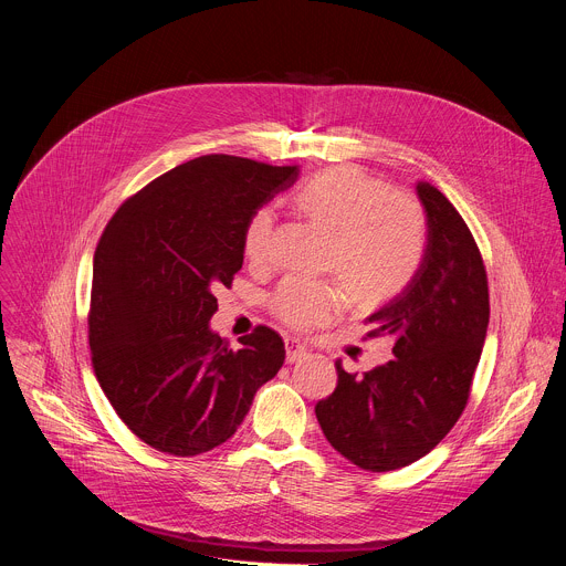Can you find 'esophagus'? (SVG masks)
<instances>
[{"mask_svg": "<svg viewBox=\"0 0 566 566\" xmlns=\"http://www.w3.org/2000/svg\"><path fill=\"white\" fill-rule=\"evenodd\" d=\"M284 343H286V360H289V363L302 360V358L306 356V352H308L297 338H286Z\"/></svg>", "mask_w": 566, "mask_h": 566, "instance_id": "esophagus-1", "label": "esophagus"}]
</instances>
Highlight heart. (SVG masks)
I'll use <instances>...</instances> for the list:
<instances>
[{
    "mask_svg": "<svg viewBox=\"0 0 566 566\" xmlns=\"http://www.w3.org/2000/svg\"><path fill=\"white\" fill-rule=\"evenodd\" d=\"M306 219L334 234L327 269L338 273L352 297L378 304L400 293L417 275L428 244L426 212L417 199L356 168L322 172L295 190ZM244 255L253 266L275 260V214L258 208L244 228ZM273 313L295 329L327 325L345 306L340 284L286 277L271 297Z\"/></svg>",
    "mask_w": 566,
    "mask_h": 566,
    "instance_id": "obj_1",
    "label": "heart"
}]
</instances>
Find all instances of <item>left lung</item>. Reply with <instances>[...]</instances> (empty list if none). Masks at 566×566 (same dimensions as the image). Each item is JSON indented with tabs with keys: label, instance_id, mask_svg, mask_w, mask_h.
<instances>
[{
	"label": "left lung",
	"instance_id": "8db88e82",
	"mask_svg": "<svg viewBox=\"0 0 566 566\" xmlns=\"http://www.w3.org/2000/svg\"><path fill=\"white\" fill-rule=\"evenodd\" d=\"M428 219L423 262L410 284L367 322L391 336L394 358L363 376L336 363L338 385L315 406L327 441L371 472L426 457L461 417L486 340L489 277L472 232L428 181L417 184Z\"/></svg>",
	"mask_w": 566,
	"mask_h": 566
}]
</instances>
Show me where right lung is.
Segmentation results:
<instances>
[{
    "label": "right lung",
    "mask_w": 566,
    "mask_h": 566,
    "mask_svg": "<svg viewBox=\"0 0 566 566\" xmlns=\"http://www.w3.org/2000/svg\"><path fill=\"white\" fill-rule=\"evenodd\" d=\"M297 166L208 154L147 184L109 219L94 255L96 378L147 446L195 457L228 441L284 363L269 327L232 352L210 329L214 291L244 264L249 217L297 181Z\"/></svg>",
    "instance_id": "1"
}]
</instances>
